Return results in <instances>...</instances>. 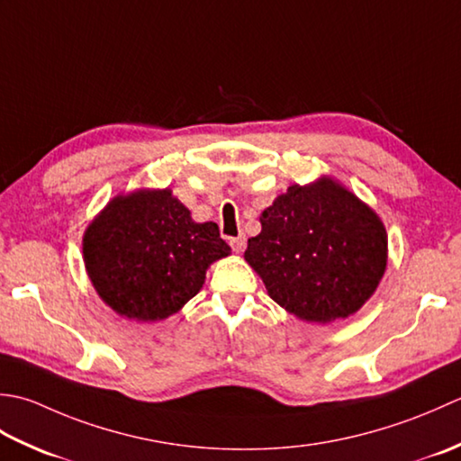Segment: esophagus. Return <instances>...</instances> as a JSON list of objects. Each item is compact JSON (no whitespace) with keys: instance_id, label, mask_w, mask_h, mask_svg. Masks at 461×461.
<instances>
[{"instance_id":"1","label":"esophagus","mask_w":461,"mask_h":461,"mask_svg":"<svg viewBox=\"0 0 461 461\" xmlns=\"http://www.w3.org/2000/svg\"><path fill=\"white\" fill-rule=\"evenodd\" d=\"M230 247H232L234 252H237V255H240V252L244 250V247H247V239H244V237L230 239Z\"/></svg>"}]
</instances>
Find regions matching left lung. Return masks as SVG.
<instances>
[{"label": "left lung", "instance_id": "8db88e82", "mask_svg": "<svg viewBox=\"0 0 461 461\" xmlns=\"http://www.w3.org/2000/svg\"><path fill=\"white\" fill-rule=\"evenodd\" d=\"M244 260L276 304L306 322L358 312L388 265V234L372 206L322 175L290 185L260 214Z\"/></svg>", "mask_w": 461, "mask_h": 461}]
</instances>
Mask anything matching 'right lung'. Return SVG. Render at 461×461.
Returning a JSON list of instances; mask_svg holds the SVG:
<instances>
[{
    "label": "right lung",
    "instance_id": "right-lung-1",
    "mask_svg": "<svg viewBox=\"0 0 461 461\" xmlns=\"http://www.w3.org/2000/svg\"><path fill=\"white\" fill-rule=\"evenodd\" d=\"M230 255L217 222H194L168 189L121 193L83 232V262L99 298L135 322L176 314Z\"/></svg>",
    "mask_w": 461,
    "mask_h": 461
}]
</instances>
